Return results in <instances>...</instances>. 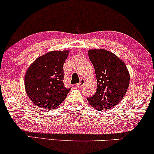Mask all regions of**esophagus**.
I'll list each match as a JSON object with an SVG mask.
<instances>
[{
    "label": "esophagus",
    "mask_w": 154,
    "mask_h": 154,
    "mask_svg": "<svg viewBox=\"0 0 154 154\" xmlns=\"http://www.w3.org/2000/svg\"><path fill=\"white\" fill-rule=\"evenodd\" d=\"M85 80L84 79H82L81 80H80V82H79V83H78L77 85V86L78 87H82L84 85H85Z\"/></svg>",
    "instance_id": "esophagus-1"
}]
</instances>
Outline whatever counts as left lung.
I'll list each match as a JSON object with an SVG mask.
<instances>
[{"mask_svg": "<svg viewBox=\"0 0 154 154\" xmlns=\"http://www.w3.org/2000/svg\"><path fill=\"white\" fill-rule=\"evenodd\" d=\"M88 55L94 67L97 86L96 93L87 101L98 111L114 107L123 99L129 85L125 63L106 50H89Z\"/></svg>", "mask_w": 154, "mask_h": 154, "instance_id": "1", "label": "left lung"}]
</instances>
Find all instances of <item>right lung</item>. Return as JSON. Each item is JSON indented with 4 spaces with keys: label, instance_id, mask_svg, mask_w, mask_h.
<instances>
[{
    "label": "right lung",
    "instance_id": "1",
    "mask_svg": "<svg viewBox=\"0 0 154 154\" xmlns=\"http://www.w3.org/2000/svg\"><path fill=\"white\" fill-rule=\"evenodd\" d=\"M68 54V50L51 51L37 58L27 70L25 91L39 107L50 110L57 108L70 90L63 83V65Z\"/></svg>",
    "mask_w": 154,
    "mask_h": 154
}]
</instances>
